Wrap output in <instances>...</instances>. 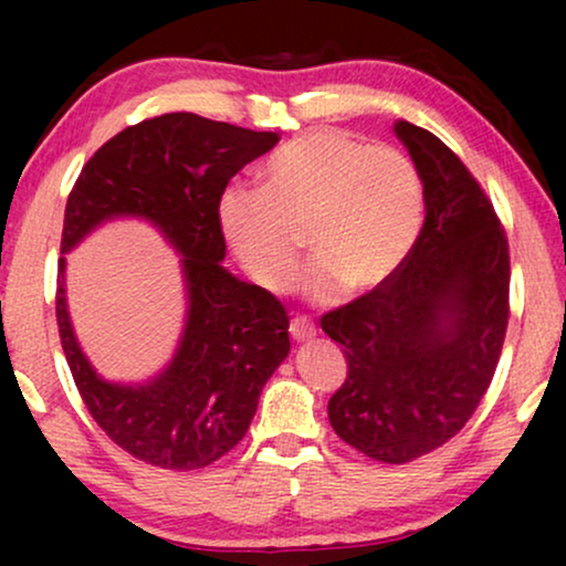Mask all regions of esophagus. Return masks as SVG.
<instances>
[{
  "mask_svg": "<svg viewBox=\"0 0 566 566\" xmlns=\"http://www.w3.org/2000/svg\"><path fill=\"white\" fill-rule=\"evenodd\" d=\"M289 332H291V337L296 339V343H306V339L316 337V327L308 319H304V316H293Z\"/></svg>",
  "mask_w": 566,
  "mask_h": 566,
  "instance_id": "1",
  "label": "esophagus"
}]
</instances>
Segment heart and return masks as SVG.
Listing matches in <instances>:
<instances>
[{"mask_svg": "<svg viewBox=\"0 0 566 566\" xmlns=\"http://www.w3.org/2000/svg\"><path fill=\"white\" fill-rule=\"evenodd\" d=\"M422 180L391 146H366L335 128L306 130L262 167V188L229 185L219 227L239 265L260 289L283 293L304 252L316 298L384 289L415 250L422 229Z\"/></svg>", "mask_w": 566, "mask_h": 566, "instance_id": "heart-1", "label": "heart"}]
</instances>
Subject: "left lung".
Instances as JSON below:
<instances>
[{
	"mask_svg": "<svg viewBox=\"0 0 566 566\" xmlns=\"http://www.w3.org/2000/svg\"><path fill=\"white\" fill-rule=\"evenodd\" d=\"M394 134L422 180L424 223L384 289L322 316L343 345L347 378L329 399L332 428L384 463L451 440L482 401L507 329V239L463 161L407 120Z\"/></svg>",
	"mask_w": 566,
	"mask_h": 566,
	"instance_id": "obj_1",
	"label": "left lung"
}]
</instances>
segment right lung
<instances>
[{"mask_svg":"<svg viewBox=\"0 0 566 566\" xmlns=\"http://www.w3.org/2000/svg\"><path fill=\"white\" fill-rule=\"evenodd\" d=\"M277 144L196 113H167L99 146L66 200L56 319L74 384L95 422L138 461L192 471L219 461L250 428L262 386L289 358V316L273 293L239 281L219 227L231 177ZM118 218L157 228L181 254L186 319L174 358L144 382H111L75 339L65 304V259Z\"/></svg>","mask_w":566,"mask_h":566,"instance_id":"add662e5","label":"right lung"}]
</instances>
